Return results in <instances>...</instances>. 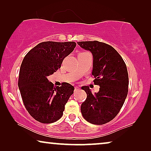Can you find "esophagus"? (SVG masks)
Wrapping results in <instances>:
<instances>
[{"mask_svg":"<svg viewBox=\"0 0 151 151\" xmlns=\"http://www.w3.org/2000/svg\"><path fill=\"white\" fill-rule=\"evenodd\" d=\"M79 87H78V86H75V91H77V90H78L79 89Z\"/></svg>","mask_w":151,"mask_h":151,"instance_id":"obj_1","label":"esophagus"}]
</instances>
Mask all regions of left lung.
<instances>
[{
	"label": "left lung",
	"instance_id": "obj_1",
	"mask_svg": "<svg viewBox=\"0 0 151 151\" xmlns=\"http://www.w3.org/2000/svg\"><path fill=\"white\" fill-rule=\"evenodd\" d=\"M82 49L93 55V82L100 86L93 94L83 86L87 97L81 105L82 116L93 124L102 125L112 120L120 111L128 94L129 75L122 58L113 47L99 41L78 42Z\"/></svg>",
	"mask_w": 151,
	"mask_h": 151
}]
</instances>
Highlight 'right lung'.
I'll use <instances>...</instances> for the list:
<instances>
[{"instance_id": "right-lung-1", "label": "right lung", "mask_w": 151, "mask_h": 151, "mask_svg": "<svg viewBox=\"0 0 151 151\" xmlns=\"http://www.w3.org/2000/svg\"><path fill=\"white\" fill-rule=\"evenodd\" d=\"M76 46L75 42L39 43L22 62L18 88L29 113L41 123H53L60 119L66 103L73 93L71 84L63 82L61 86H54L47 77L61 67L64 58Z\"/></svg>"}]
</instances>
